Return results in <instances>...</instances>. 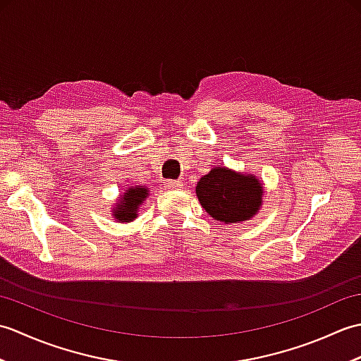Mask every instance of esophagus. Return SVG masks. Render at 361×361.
<instances>
[{
	"mask_svg": "<svg viewBox=\"0 0 361 361\" xmlns=\"http://www.w3.org/2000/svg\"><path fill=\"white\" fill-rule=\"evenodd\" d=\"M181 186H183V183L178 181V180H166L164 181V188L166 189L173 190V189H180Z\"/></svg>",
	"mask_w": 361,
	"mask_h": 361,
	"instance_id": "esophagus-1",
	"label": "esophagus"
}]
</instances>
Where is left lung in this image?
Wrapping results in <instances>:
<instances>
[{
    "instance_id": "left-lung-1",
    "label": "left lung",
    "mask_w": 361,
    "mask_h": 361,
    "mask_svg": "<svg viewBox=\"0 0 361 361\" xmlns=\"http://www.w3.org/2000/svg\"><path fill=\"white\" fill-rule=\"evenodd\" d=\"M198 202L212 219L225 224H240L256 216L262 204L264 188L256 176L212 167L197 183Z\"/></svg>"
}]
</instances>
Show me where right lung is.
Returning a JSON list of instances; mask_svg holds the SVG:
<instances>
[{"mask_svg":"<svg viewBox=\"0 0 361 361\" xmlns=\"http://www.w3.org/2000/svg\"><path fill=\"white\" fill-rule=\"evenodd\" d=\"M149 197V189L144 186H132L126 189L124 195L119 197L116 208H113V217L119 224H128L137 217V208L144 203L145 198Z\"/></svg>","mask_w":361,"mask_h":361,"instance_id":"add662e5","label":"right lung"}]
</instances>
